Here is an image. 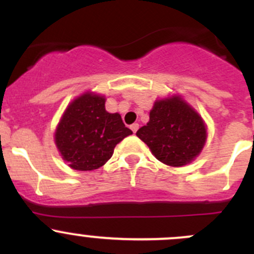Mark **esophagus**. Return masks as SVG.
<instances>
[{"mask_svg": "<svg viewBox=\"0 0 254 254\" xmlns=\"http://www.w3.org/2000/svg\"><path fill=\"white\" fill-rule=\"evenodd\" d=\"M130 129L132 130V132H136L137 131V129H139V124H137V123H134V124L132 125H130Z\"/></svg>", "mask_w": 254, "mask_h": 254, "instance_id": "1", "label": "esophagus"}]
</instances>
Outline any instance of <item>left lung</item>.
Masks as SVG:
<instances>
[{
	"label": "left lung",
	"instance_id": "left-lung-1",
	"mask_svg": "<svg viewBox=\"0 0 254 254\" xmlns=\"http://www.w3.org/2000/svg\"><path fill=\"white\" fill-rule=\"evenodd\" d=\"M136 135L158 161L171 167L195 160L207 137L203 118L178 94L157 99L150 111V120Z\"/></svg>",
	"mask_w": 254,
	"mask_h": 254
}]
</instances>
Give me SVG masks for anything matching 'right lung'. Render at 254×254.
<instances>
[{"instance_id":"right-lung-1","label":"right lung","mask_w":254,"mask_h":254,"mask_svg":"<svg viewBox=\"0 0 254 254\" xmlns=\"http://www.w3.org/2000/svg\"><path fill=\"white\" fill-rule=\"evenodd\" d=\"M131 134L119 113L106 111V97L84 92L65 109L54 140L71 168L93 171L106 165L117 143Z\"/></svg>"}]
</instances>
